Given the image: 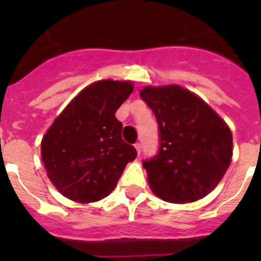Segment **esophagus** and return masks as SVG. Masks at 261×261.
Returning <instances> with one entry per match:
<instances>
[{"label":"esophagus","instance_id":"34e87169","mask_svg":"<svg viewBox=\"0 0 261 261\" xmlns=\"http://www.w3.org/2000/svg\"><path fill=\"white\" fill-rule=\"evenodd\" d=\"M135 147H136V151H137V155H140V154H141V145L136 144Z\"/></svg>","mask_w":261,"mask_h":261}]
</instances>
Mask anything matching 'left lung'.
<instances>
[{
	"mask_svg": "<svg viewBox=\"0 0 261 261\" xmlns=\"http://www.w3.org/2000/svg\"><path fill=\"white\" fill-rule=\"evenodd\" d=\"M140 96L155 115L159 130L158 154L142 163L151 191L174 204L205 197L231 163L227 124L201 98L177 85L146 86Z\"/></svg>",
	"mask_w": 261,
	"mask_h": 261,
	"instance_id": "8db88e82",
	"label": "left lung"
}]
</instances>
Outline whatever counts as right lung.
I'll return each mask as SVG.
<instances>
[{"label": "right lung", "instance_id": "obj_1", "mask_svg": "<svg viewBox=\"0 0 261 261\" xmlns=\"http://www.w3.org/2000/svg\"><path fill=\"white\" fill-rule=\"evenodd\" d=\"M129 81L103 80L84 89L41 140V159L59 192L77 202L105 199L137 151L121 138L115 114L132 94Z\"/></svg>", "mask_w": 261, "mask_h": 261}]
</instances>
